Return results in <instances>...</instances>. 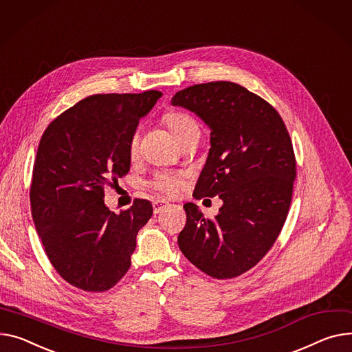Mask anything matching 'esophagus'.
<instances>
[{"mask_svg": "<svg viewBox=\"0 0 352 352\" xmlns=\"http://www.w3.org/2000/svg\"><path fill=\"white\" fill-rule=\"evenodd\" d=\"M168 205V201L166 199H155L153 201V209H154V214H160L161 210Z\"/></svg>", "mask_w": 352, "mask_h": 352, "instance_id": "obj_1", "label": "esophagus"}]
</instances>
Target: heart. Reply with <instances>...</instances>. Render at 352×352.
<instances>
[{
  "instance_id": "b5f03b06",
  "label": "heart",
  "mask_w": 352,
  "mask_h": 352,
  "mask_svg": "<svg viewBox=\"0 0 352 352\" xmlns=\"http://www.w3.org/2000/svg\"><path fill=\"white\" fill-rule=\"evenodd\" d=\"M164 120H166L168 129L171 130L173 135L179 140L184 134H186L188 131L198 129L195 122L192 119H190L188 116H185L182 113H168L166 117H164ZM137 146H138V137L137 134H134L130 140V154L134 155L137 151ZM179 177L175 174H158L155 175V178L151 181V186H154L155 190L161 191V192H166V194H175L179 190Z\"/></svg>"
}]
</instances>
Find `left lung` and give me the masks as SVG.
<instances>
[{"mask_svg": "<svg viewBox=\"0 0 352 352\" xmlns=\"http://www.w3.org/2000/svg\"><path fill=\"white\" fill-rule=\"evenodd\" d=\"M171 104L195 113L210 130L194 198L223 202L214 219L185 204L178 246L208 276L236 277L263 259L286 222L296 178L289 131L273 106L233 82L190 86Z\"/></svg>", "mask_w": 352, "mask_h": 352, "instance_id": "1", "label": "left lung"}]
</instances>
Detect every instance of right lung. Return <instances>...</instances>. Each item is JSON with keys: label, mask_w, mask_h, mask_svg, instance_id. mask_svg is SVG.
<instances>
[{"label": "right lung", "mask_w": 352, "mask_h": 352, "mask_svg": "<svg viewBox=\"0 0 352 352\" xmlns=\"http://www.w3.org/2000/svg\"><path fill=\"white\" fill-rule=\"evenodd\" d=\"M161 91L93 95L46 127L31 184L38 235L55 270L85 292H106L127 273L135 238L153 215L147 199L117 215L104 186L130 170V140Z\"/></svg>", "instance_id": "1"}]
</instances>
